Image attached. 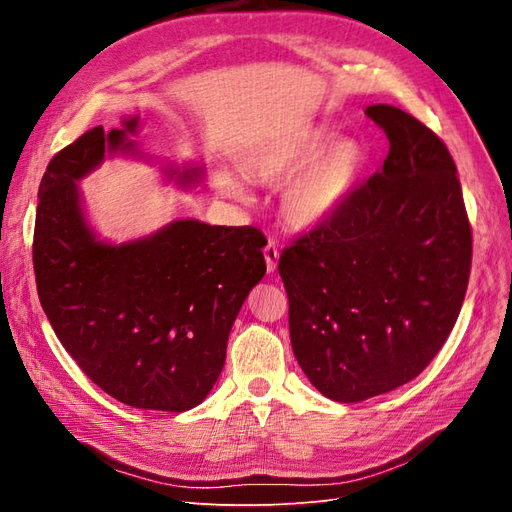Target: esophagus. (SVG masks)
<instances>
[{"mask_svg": "<svg viewBox=\"0 0 512 512\" xmlns=\"http://www.w3.org/2000/svg\"><path fill=\"white\" fill-rule=\"evenodd\" d=\"M265 260H267V271L273 273L277 269V260H280V250H277L275 241H269L265 247Z\"/></svg>", "mask_w": 512, "mask_h": 512, "instance_id": "34e87169", "label": "esophagus"}]
</instances>
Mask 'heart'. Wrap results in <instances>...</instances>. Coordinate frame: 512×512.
<instances>
[{"instance_id":"obj_1","label":"heart","mask_w":512,"mask_h":512,"mask_svg":"<svg viewBox=\"0 0 512 512\" xmlns=\"http://www.w3.org/2000/svg\"><path fill=\"white\" fill-rule=\"evenodd\" d=\"M324 126H303L262 141L247 153L243 173L265 185H280L284 222L299 232H314L333 224L359 194L369 156L356 138H334ZM218 185L224 196L250 200L247 181L220 170Z\"/></svg>"}]
</instances>
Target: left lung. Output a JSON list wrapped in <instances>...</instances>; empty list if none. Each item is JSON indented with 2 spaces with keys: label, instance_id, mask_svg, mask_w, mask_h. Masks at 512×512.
<instances>
[{
  "label": "left lung",
  "instance_id": "1",
  "mask_svg": "<svg viewBox=\"0 0 512 512\" xmlns=\"http://www.w3.org/2000/svg\"><path fill=\"white\" fill-rule=\"evenodd\" d=\"M365 115L389 138L350 207L280 258L292 352L316 389L356 404L399 389L453 331L472 265L457 166L440 138L391 104Z\"/></svg>",
  "mask_w": 512,
  "mask_h": 512
}]
</instances>
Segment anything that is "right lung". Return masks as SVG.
<instances>
[{
  "label": "right lung",
  "instance_id": "right-lung-1",
  "mask_svg": "<svg viewBox=\"0 0 512 512\" xmlns=\"http://www.w3.org/2000/svg\"><path fill=\"white\" fill-rule=\"evenodd\" d=\"M141 117L85 132L46 166L38 190L34 269L38 297L61 346L104 393L141 410L185 412L211 393L232 324L265 277L262 232L173 220L115 243L91 224L79 181L104 158L158 164L164 181L194 190L196 162L149 158Z\"/></svg>",
  "mask_w": 512,
  "mask_h": 512
}]
</instances>
